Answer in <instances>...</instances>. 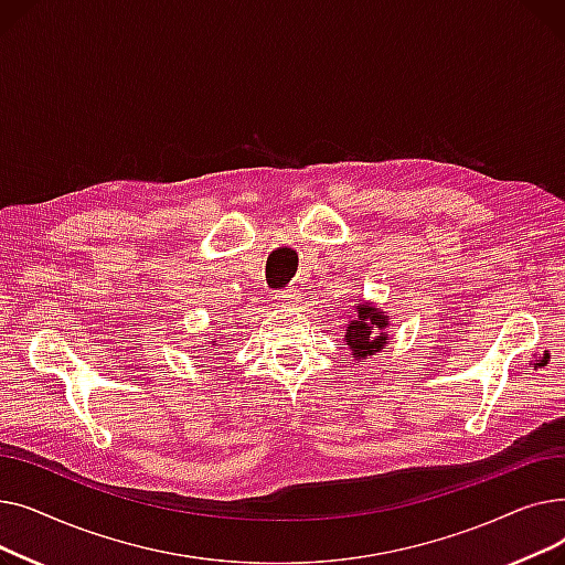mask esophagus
<instances>
[{"instance_id": "obj_1", "label": "esophagus", "mask_w": 565, "mask_h": 565, "mask_svg": "<svg viewBox=\"0 0 565 565\" xmlns=\"http://www.w3.org/2000/svg\"><path fill=\"white\" fill-rule=\"evenodd\" d=\"M277 298H279V302L281 305H286V307H290L292 302H298V298H300V292H298V288H284V290H279L277 292Z\"/></svg>"}]
</instances>
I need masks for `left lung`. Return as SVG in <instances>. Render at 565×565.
I'll use <instances>...</instances> for the list:
<instances>
[{
	"label": "left lung",
	"instance_id": "left-lung-1",
	"mask_svg": "<svg viewBox=\"0 0 565 565\" xmlns=\"http://www.w3.org/2000/svg\"><path fill=\"white\" fill-rule=\"evenodd\" d=\"M360 316L358 320L350 322V328L345 332V343L350 345V350L354 352L358 360H366L369 354L377 352L384 343H387V332H382L387 328V316H382L377 309L362 305L358 307Z\"/></svg>",
	"mask_w": 565,
	"mask_h": 565
}]
</instances>
